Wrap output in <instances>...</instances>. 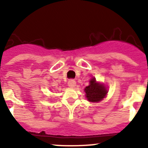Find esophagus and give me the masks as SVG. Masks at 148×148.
Masks as SVG:
<instances>
[{
    "instance_id": "1",
    "label": "esophagus",
    "mask_w": 148,
    "mask_h": 148,
    "mask_svg": "<svg viewBox=\"0 0 148 148\" xmlns=\"http://www.w3.org/2000/svg\"><path fill=\"white\" fill-rule=\"evenodd\" d=\"M68 86L71 88L74 87V86H76V82L73 79H70L69 81L68 82Z\"/></svg>"
}]
</instances>
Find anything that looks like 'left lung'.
I'll return each mask as SVG.
<instances>
[{"label":"left lung","instance_id":"8db88e82","mask_svg":"<svg viewBox=\"0 0 148 148\" xmlns=\"http://www.w3.org/2000/svg\"><path fill=\"white\" fill-rule=\"evenodd\" d=\"M84 92L88 101L92 102L101 101L107 93L105 86L97 82L95 78L90 80V84L85 88Z\"/></svg>","mask_w":148,"mask_h":148}]
</instances>
